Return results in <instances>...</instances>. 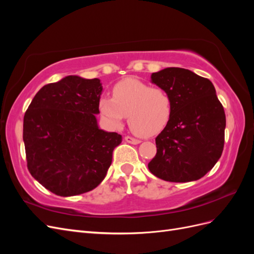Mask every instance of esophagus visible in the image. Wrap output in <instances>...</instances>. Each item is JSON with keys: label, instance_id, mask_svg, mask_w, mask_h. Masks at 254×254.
Returning <instances> with one entry per match:
<instances>
[{"label": "esophagus", "instance_id": "34e87169", "mask_svg": "<svg viewBox=\"0 0 254 254\" xmlns=\"http://www.w3.org/2000/svg\"><path fill=\"white\" fill-rule=\"evenodd\" d=\"M125 141L127 142V143H130V144H134V145H136V144H140L141 143V141L140 140H137V139H134V137H132V136H125Z\"/></svg>", "mask_w": 254, "mask_h": 254}]
</instances>
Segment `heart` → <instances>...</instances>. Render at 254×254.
Returning a JSON list of instances; mask_svg holds the SVG:
<instances>
[{
  "label": "heart",
  "mask_w": 254,
  "mask_h": 254,
  "mask_svg": "<svg viewBox=\"0 0 254 254\" xmlns=\"http://www.w3.org/2000/svg\"><path fill=\"white\" fill-rule=\"evenodd\" d=\"M98 109L109 126L121 127L127 117L134 133L150 136L162 131L167 125L172 115V99L164 89L126 78L115 84L112 97H101Z\"/></svg>",
  "instance_id": "heart-1"
}]
</instances>
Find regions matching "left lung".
I'll list each match as a JSON object with an SVG mask.
<instances>
[{
  "mask_svg": "<svg viewBox=\"0 0 254 254\" xmlns=\"http://www.w3.org/2000/svg\"><path fill=\"white\" fill-rule=\"evenodd\" d=\"M151 82L172 99V115L156 137L151 174L171 182L200 179L219 160L225 143L226 114L213 83L182 67L152 73Z\"/></svg>",
  "mask_w": 254,
  "mask_h": 254,
  "instance_id": "8db88e82",
  "label": "left lung"
}]
</instances>
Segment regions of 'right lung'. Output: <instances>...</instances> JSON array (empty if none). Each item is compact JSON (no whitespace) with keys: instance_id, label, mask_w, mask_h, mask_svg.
Listing matches in <instances>:
<instances>
[{"instance_id":"add662e5","label":"right lung","mask_w":254,"mask_h":254,"mask_svg":"<svg viewBox=\"0 0 254 254\" xmlns=\"http://www.w3.org/2000/svg\"><path fill=\"white\" fill-rule=\"evenodd\" d=\"M103 92L98 78L65 76L43 86L23 121L28 171L52 193L70 197L101 183L122 135L98 126Z\"/></svg>"}]
</instances>
